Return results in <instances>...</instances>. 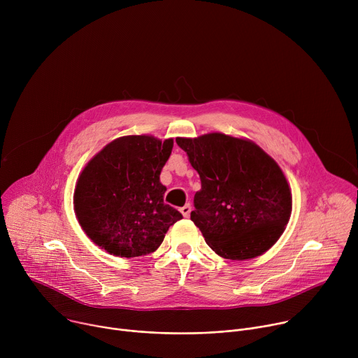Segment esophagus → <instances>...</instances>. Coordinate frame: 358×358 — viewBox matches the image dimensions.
<instances>
[{
  "label": "esophagus",
  "mask_w": 358,
  "mask_h": 358,
  "mask_svg": "<svg viewBox=\"0 0 358 358\" xmlns=\"http://www.w3.org/2000/svg\"><path fill=\"white\" fill-rule=\"evenodd\" d=\"M180 211H181V214L187 218V217H189V213H191V206H189V203H185V206L184 207H181L180 208Z\"/></svg>",
  "instance_id": "34e87169"
}]
</instances>
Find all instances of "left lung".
<instances>
[{
  "mask_svg": "<svg viewBox=\"0 0 358 358\" xmlns=\"http://www.w3.org/2000/svg\"><path fill=\"white\" fill-rule=\"evenodd\" d=\"M176 141L201 178L191 221L208 246L232 261L268 250L292 213L290 188L276 162L255 143L222 133Z\"/></svg>",
  "mask_w": 358,
  "mask_h": 358,
  "instance_id": "8db88e82",
  "label": "left lung"
}]
</instances>
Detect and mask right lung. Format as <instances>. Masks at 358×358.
<instances>
[{
    "mask_svg": "<svg viewBox=\"0 0 358 358\" xmlns=\"http://www.w3.org/2000/svg\"><path fill=\"white\" fill-rule=\"evenodd\" d=\"M173 138L126 136L109 143L79 176L73 203L79 224L100 248L122 258L157 250L182 218L164 202L160 173Z\"/></svg>",
    "mask_w": 358,
    "mask_h": 358,
    "instance_id": "right-lung-1",
    "label": "right lung"
}]
</instances>
